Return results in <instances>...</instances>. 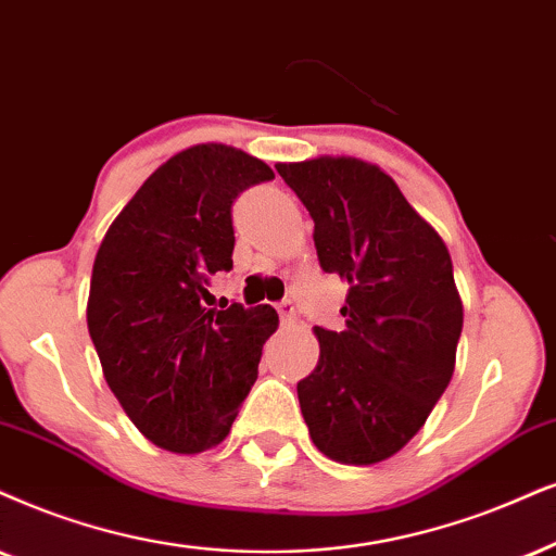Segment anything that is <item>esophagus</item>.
<instances>
[{"mask_svg":"<svg viewBox=\"0 0 556 556\" xmlns=\"http://www.w3.org/2000/svg\"><path fill=\"white\" fill-rule=\"evenodd\" d=\"M277 313L282 315V320H292L294 313H298V307H294L292 300H282V302H277Z\"/></svg>","mask_w":556,"mask_h":556,"instance_id":"34e87169","label":"esophagus"}]
</instances>
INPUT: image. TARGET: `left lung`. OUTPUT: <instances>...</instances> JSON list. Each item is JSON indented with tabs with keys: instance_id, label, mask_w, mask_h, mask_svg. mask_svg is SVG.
Listing matches in <instances>:
<instances>
[{
	"instance_id": "left-lung-1",
	"label": "left lung",
	"mask_w": 556,
	"mask_h": 556,
	"mask_svg": "<svg viewBox=\"0 0 556 556\" xmlns=\"http://www.w3.org/2000/svg\"><path fill=\"white\" fill-rule=\"evenodd\" d=\"M277 172L313 217L323 271L349 282L346 328L315 326L302 418L330 459L375 465L420 431L452 382L465 320L452 256L382 168L320 156Z\"/></svg>"
}]
</instances>
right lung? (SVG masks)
Returning <instances> with one entry per match:
<instances>
[{
	"label": "right lung",
	"instance_id": "1",
	"mask_svg": "<svg viewBox=\"0 0 556 556\" xmlns=\"http://www.w3.org/2000/svg\"><path fill=\"white\" fill-rule=\"evenodd\" d=\"M274 179L264 161L202 143L161 164L97 251L87 326L104 379L136 428L166 452L226 439L254 388L277 311L205 307L213 274L233 269V207Z\"/></svg>",
	"mask_w": 556,
	"mask_h": 556
}]
</instances>
